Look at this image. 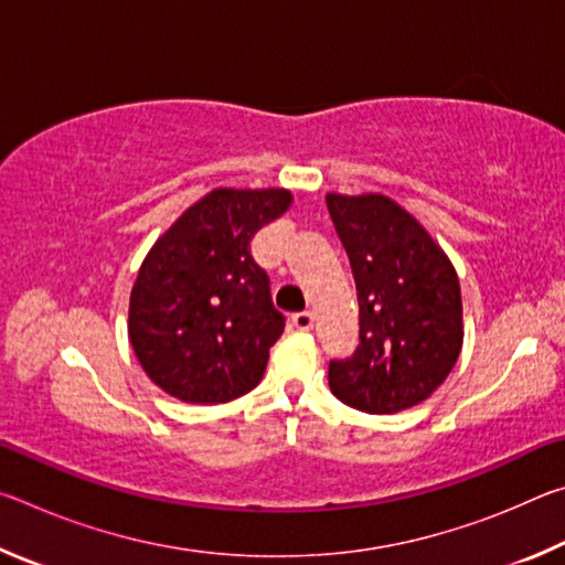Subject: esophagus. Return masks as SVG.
I'll return each mask as SVG.
<instances>
[{
	"instance_id": "obj_1",
	"label": "esophagus",
	"mask_w": 565,
	"mask_h": 565,
	"mask_svg": "<svg viewBox=\"0 0 565 565\" xmlns=\"http://www.w3.org/2000/svg\"><path fill=\"white\" fill-rule=\"evenodd\" d=\"M291 321H294V327L299 329V331H311V329H313V313H311V311L294 313Z\"/></svg>"
}]
</instances>
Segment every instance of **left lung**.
Masks as SVG:
<instances>
[{
	"mask_svg": "<svg viewBox=\"0 0 565 565\" xmlns=\"http://www.w3.org/2000/svg\"><path fill=\"white\" fill-rule=\"evenodd\" d=\"M359 296L361 343L329 363L331 394L366 414H396L444 384L463 347L461 284L451 259L384 194H327Z\"/></svg>",
	"mask_w": 565,
	"mask_h": 565,
	"instance_id": "obj_1",
	"label": "left lung"
}]
</instances>
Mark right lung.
<instances>
[{
	"label": "right lung",
	"instance_id": "add662e5",
	"mask_svg": "<svg viewBox=\"0 0 565 565\" xmlns=\"http://www.w3.org/2000/svg\"><path fill=\"white\" fill-rule=\"evenodd\" d=\"M291 202L289 189H214L149 248L129 296V341L169 396L226 404L262 381L284 317L248 244Z\"/></svg>",
	"mask_w": 565,
	"mask_h": 565
}]
</instances>
